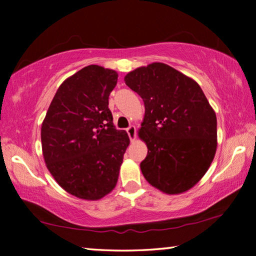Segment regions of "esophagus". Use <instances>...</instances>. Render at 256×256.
Listing matches in <instances>:
<instances>
[{
	"label": "esophagus",
	"mask_w": 256,
	"mask_h": 256,
	"mask_svg": "<svg viewBox=\"0 0 256 256\" xmlns=\"http://www.w3.org/2000/svg\"><path fill=\"white\" fill-rule=\"evenodd\" d=\"M126 132H128V134L130 140H131V141L136 140V126H130V128L126 130Z\"/></svg>",
	"instance_id": "34e87169"
}]
</instances>
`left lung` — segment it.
<instances>
[{"label":"left lung","instance_id":"8db88e82","mask_svg":"<svg viewBox=\"0 0 256 256\" xmlns=\"http://www.w3.org/2000/svg\"><path fill=\"white\" fill-rule=\"evenodd\" d=\"M124 81L144 99L138 136L148 154L140 164L150 185L184 193L209 170L216 151V116L196 80L164 63L128 72Z\"/></svg>","mask_w":256,"mask_h":256}]
</instances>
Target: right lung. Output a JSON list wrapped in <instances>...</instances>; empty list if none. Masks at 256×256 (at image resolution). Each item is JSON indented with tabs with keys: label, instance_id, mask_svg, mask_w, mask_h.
I'll list each match as a JSON object with an SVG mask.
<instances>
[{
	"label": "right lung",
	"instance_id": "1",
	"mask_svg": "<svg viewBox=\"0 0 256 256\" xmlns=\"http://www.w3.org/2000/svg\"><path fill=\"white\" fill-rule=\"evenodd\" d=\"M118 78L99 66L81 68L58 86L42 120L47 170L60 188L82 200H100L115 188L130 144L108 108Z\"/></svg>",
	"mask_w": 256,
	"mask_h": 256
}]
</instances>
